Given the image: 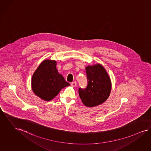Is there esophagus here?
<instances>
[{
  "label": "esophagus",
  "instance_id": "34e87169",
  "mask_svg": "<svg viewBox=\"0 0 151 151\" xmlns=\"http://www.w3.org/2000/svg\"><path fill=\"white\" fill-rule=\"evenodd\" d=\"M77 82H76V81H74V82H72L71 83V85L73 86V87H76L77 86Z\"/></svg>",
  "mask_w": 151,
  "mask_h": 151
}]
</instances>
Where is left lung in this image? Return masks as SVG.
<instances>
[{"label": "left lung", "mask_w": 151, "mask_h": 151, "mask_svg": "<svg viewBox=\"0 0 151 151\" xmlns=\"http://www.w3.org/2000/svg\"><path fill=\"white\" fill-rule=\"evenodd\" d=\"M87 86L79 88V97L85 106L94 107L104 103L109 97L111 89L110 78L102 65L100 64L86 68Z\"/></svg>", "instance_id": "1"}]
</instances>
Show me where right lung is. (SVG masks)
<instances>
[{"label":"right lung","instance_id":"right-lung-1","mask_svg":"<svg viewBox=\"0 0 151 151\" xmlns=\"http://www.w3.org/2000/svg\"><path fill=\"white\" fill-rule=\"evenodd\" d=\"M56 67V61L45 60L33 74L32 89L34 93L43 100H51L62 88L70 85L59 73Z\"/></svg>","mask_w":151,"mask_h":151}]
</instances>
